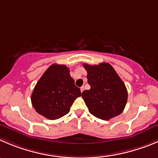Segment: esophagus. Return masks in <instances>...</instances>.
Here are the masks:
<instances>
[{
	"label": "esophagus",
	"mask_w": 158,
	"mask_h": 158,
	"mask_svg": "<svg viewBox=\"0 0 158 158\" xmlns=\"http://www.w3.org/2000/svg\"><path fill=\"white\" fill-rule=\"evenodd\" d=\"M84 90H85V87H83V86H82L81 88V92H83V91H84Z\"/></svg>",
	"instance_id": "esophagus-1"
}]
</instances>
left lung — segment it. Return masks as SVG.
I'll list each match as a JSON object with an SVG mask.
<instances>
[{
    "label": "left lung",
    "instance_id": "obj_1",
    "mask_svg": "<svg viewBox=\"0 0 158 158\" xmlns=\"http://www.w3.org/2000/svg\"><path fill=\"white\" fill-rule=\"evenodd\" d=\"M91 86L82 92V98L90 113L109 120L123 112L127 102V89L113 67L108 63L98 65L84 64Z\"/></svg>",
    "mask_w": 158,
    "mask_h": 158
}]
</instances>
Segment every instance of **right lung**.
Segmentation results:
<instances>
[{"instance_id": "add662e5", "label": "right lung", "mask_w": 158, "mask_h": 158, "mask_svg": "<svg viewBox=\"0 0 158 158\" xmlns=\"http://www.w3.org/2000/svg\"><path fill=\"white\" fill-rule=\"evenodd\" d=\"M81 94L68 67L52 64L37 82L31 101L39 114L54 120L68 113L74 100Z\"/></svg>"}]
</instances>
